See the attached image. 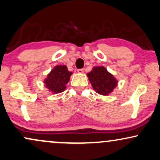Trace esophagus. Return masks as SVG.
<instances>
[{
    "label": "esophagus",
    "instance_id": "obj_1",
    "mask_svg": "<svg viewBox=\"0 0 160 160\" xmlns=\"http://www.w3.org/2000/svg\"><path fill=\"white\" fill-rule=\"evenodd\" d=\"M84 71L83 69H78V73H79V74H83Z\"/></svg>",
    "mask_w": 160,
    "mask_h": 160
}]
</instances>
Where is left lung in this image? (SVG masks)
I'll list each match as a JSON object with an SVG mask.
<instances>
[{
  "label": "left lung",
  "instance_id": "left-lung-1",
  "mask_svg": "<svg viewBox=\"0 0 160 160\" xmlns=\"http://www.w3.org/2000/svg\"><path fill=\"white\" fill-rule=\"evenodd\" d=\"M87 77L94 90L102 95L111 94L118 83L115 77L104 66L93 67L90 72L87 74Z\"/></svg>",
  "mask_w": 160,
  "mask_h": 160
}]
</instances>
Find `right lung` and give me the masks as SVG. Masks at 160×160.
<instances>
[{"instance_id":"obj_1","label":"right lung","mask_w":160,"mask_h":160,"mask_svg":"<svg viewBox=\"0 0 160 160\" xmlns=\"http://www.w3.org/2000/svg\"><path fill=\"white\" fill-rule=\"evenodd\" d=\"M72 74L66 65L55 66L43 80L44 86L52 94L61 93L65 90L66 84Z\"/></svg>"}]
</instances>
